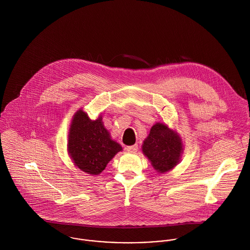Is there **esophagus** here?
<instances>
[{"instance_id":"obj_1","label":"esophagus","mask_w":250,"mask_h":250,"mask_svg":"<svg viewBox=\"0 0 250 250\" xmlns=\"http://www.w3.org/2000/svg\"><path fill=\"white\" fill-rule=\"evenodd\" d=\"M138 149H139V147H138V144H135V145H132V146H128L127 148H126V150H127V152L128 153H136L137 151H138Z\"/></svg>"}]
</instances>
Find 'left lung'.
I'll use <instances>...</instances> for the list:
<instances>
[{
    "label": "left lung",
    "instance_id": "8db88e82",
    "mask_svg": "<svg viewBox=\"0 0 250 250\" xmlns=\"http://www.w3.org/2000/svg\"><path fill=\"white\" fill-rule=\"evenodd\" d=\"M143 155L159 173L172 170L180 162L184 145L178 133L166 123H155L142 146Z\"/></svg>",
    "mask_w": 250,
    "mask_h": 250
}]
</instances>
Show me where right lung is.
Returning a JSON list of instances; mask_svg holds the SVG:
<instances>
[{
  "mask_svg": "<svg viewBox=\"0 0 250 250\" xmlns=\"http://www.w3.org/2000/svg\"><path fill=\"white\" fill-rule=\"evenodd\" d=\"M100 114L91 120L79 108L73 115L68 132L67 151L74 165L90 175H99L122 147L113 141Z\"/></svg>",
  "mask_w": 250,
  "mask_h": 250,
  "instance_id": "add662e5",
  "label": "right lung"
}]
</instances>
